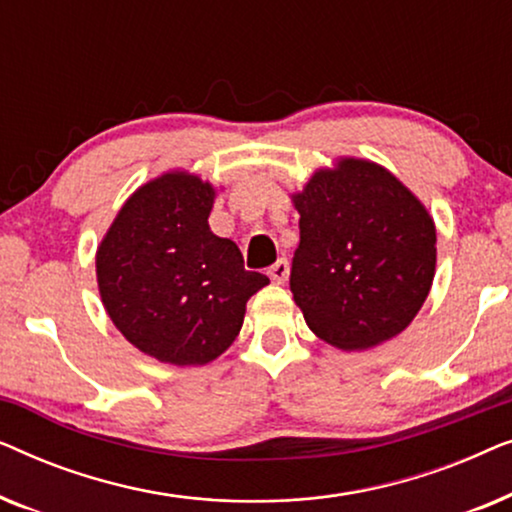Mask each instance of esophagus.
<instances>
[{
  "mask_svg": "<svg viewBox=\"0 0 512 512\" xmlns=\"http://www.w3.org/2000/svg\"><path fill=\"white\" fill-rule=\"evenodd\" d=\"M268 277L275 284H284L286 279H289V261H286V258H279L277 263H272L268 268Z\"/></svg>",
  "mask_w": 512,
  "mask_h": 512,
  "instance_id": "34e87169",
  "label": "esophagus"
}]
</instances>
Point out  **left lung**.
<instances>
[{
    "instance_id": "left-lung-1",
    "label": "left lung",
    "mask_w": 512,
    "mask_h": 512,
    "mask_svg": "<svg viewBox=\"0 0 512 512\" xmlns=\"http://www.w3.org/2000/svg\"><path fill=\"white\" fill-rule=\"evenodd\" d=\"M293 205L289 284L310 331L345 352L405 331L436 275V226L422 202L384 167L342 158L314 172Z\"/></svg>"
}]
</instances>
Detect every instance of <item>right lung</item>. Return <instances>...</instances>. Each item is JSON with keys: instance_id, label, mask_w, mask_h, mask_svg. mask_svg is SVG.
Returning <instances> with one entry per match:
<instances>
[{"instance_id": "add662e5", "label": "right lung", "mask_w": 512, "mask_h": 512, "mask_svg": "<svg viewBox=\"0 0 512 512\" xmlns=\"http://www.w3.org/2000/svg\"><path fill=\"white\" fill-rule=\"evenodd\" d=\"M214 188L167 172L130 195L97 247V286L114 326L139 352L205 366L240 333L247 300L270 284L244 270L233 240L209 230Z\"/></svg>"}]
</instances>
